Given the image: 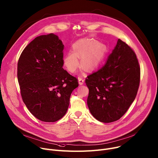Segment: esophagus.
<instances>
[{
	"mask_svg": "<svg viewBox=\"0 0 158 158\" xmlns=\"http://www.w3.org/2000/svg\"><path fill=\"white\" fill-rule=\"evenodd\" d=\"M78 82H79V85H82L83 84H84V80L82 78H81V77L78 78Z\"/></svg>",
	"mask_w": 158,
	"mask_h": 158,
	"instance_id": "obj_1",
	"label": "esophagus"
}]
</instances>
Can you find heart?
Wrapping results in <instances>:
<instances>
[{"label": "heart", "instance_id": "heart-1", "mask_svg": "<svg viewBox=\"0 0 158 158\" xmlns=\"http://www.w3.org/2000/svg\"><path fill=\"white\" fill-rule=\"evenodd\" d=\"M73 51H69L64 56V64L71 73L74 72L79 66L86 71H92L99 65L107 51L103 44L95 40L84 39L73 44Z\"/></svg>", "mask_w": 158, "mask_h": 158}]
</instances>
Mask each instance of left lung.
Masks as SVG:
<instances>
[{
  "label": "left lung",
  "mask_w": 158,
  "mask_h": 158,
  "mask_svg": "<svg viewBox=\"0 0 158 158\" xmlns=\"http://www.w3.org/2000/svg\"><path fill=\"white\" fill-rule=\"evenodd\" d=\"M140 77L135 53L119 39L106 64L86 79L87 104L93 116L105 123L119 119L136 97Z\"/></svg>",
  "instance_id": "1"
}]
</instances>
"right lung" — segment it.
<instances>
[{
  "mask_svg": "<svg viewBox=\"0 0 158 158\" xmlns=\"http://www.w3.org/2000/svg\"><path fill=\"white\" fill-rule=\"evenodd\" d=\"M64 45L58 35L37 37L18 63V80L23 102L38 119L55 122L64 116L77 79L64 69Z\"/></svg>",
  "mask_w": 158,
  "mask_h": 158,
  "instance_id": "add662e5",
  "label": "right lung"
}]
</instances>
